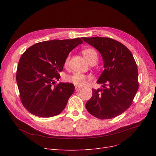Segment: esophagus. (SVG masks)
<instances>
[{"mask_svg":"<svg viewBox=\"0 0 156 156\" xmlns=\"http://www.w3.org/2000/svg\"><path fill=\"white\" fill-rule=\"evenodd\" d=\"M75 92H78V91L80 90L81 89V87H75Z\"/></svg>","mask_w":156,"mask_h":156,"instance_id":"34e87169","label":"esophagus"}]
</instances>
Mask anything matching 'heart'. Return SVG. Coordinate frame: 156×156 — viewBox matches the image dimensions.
Returning <instances> with one entry per match:
<instances>
[{"label": "heart", "mask_w": 156, "mask_h": 156, "mask_svg": "<svg viewBox=\"0 0 156 156\" xmlns=\"http://www.w3.org/2000/svg\"><path fill=\"white\" fill-rule=\"evenodd\" d=\"M82 53L84 57L87 58V60L90 64L92 63L96 64L98 62V53L95 49L92 48H84L83 49ZM69 59H70V55H68L64 61V65L66 66H67L68 65ZM92 76H90V75H85L81 73L75 72V73H73L72 75L68 76L66 78V80L68 82L73 84L75 86L83 87L85 85V84H87V82L90 81V80H92Z\"/></svg>", "instance_id": "heart-1"}]
</instances>
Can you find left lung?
<instances>
[{"label":"left lung","instance_id":"obj_1","mask_svg":"<svg viewBox=\"0 0 156 156\" xmlns=\"http://www.w3.org/2000/svg\"><path fill=\"white\" fill-rule=\"evenodd\" d=\"M82 39L100 51L105 68L97 82L103 84V88H92L86 108L97 119H113L133 102L139 88L137 66L131 51L119 41L105 37Z\"/></svg>","mask_w":156,"mask_h":156}]
</instances>
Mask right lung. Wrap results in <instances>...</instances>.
<instances>
[{
	"label": "right lung",
	"mask_w": 156,
	"mask_h": 156,
	"mask_svg": "<svg viewBox=\"0 0 156 156\" xmlns=\"http://www.w3.org/2000/svg\"><path fill=\"white\" fill-rule=\"evenodd\" d=\"M83 43L81 38L53 40L30 46L19 61L16 81L23 105L32 115L52 117L59 115L74 92L72 83H59V72L69 52Z\"/></svg>",
	"instance_id": "1"
}]
</instances>
